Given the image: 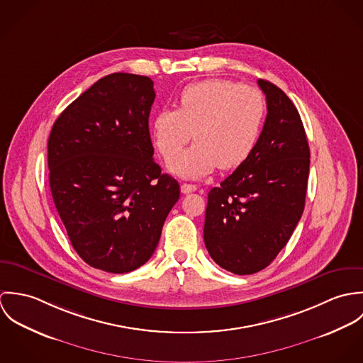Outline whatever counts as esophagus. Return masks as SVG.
Listing matches in <instances>:
<instances>
[{"label":"esophagus","mask_w":363,"mask_h":363,"mask_svg":"<svg viewBox=\"0 0 363 363\" xmlns=\"http://www.w3.org/2000/svg\"><path fill=\"white\" fill-rule=\"evenodd\" d=\"M180 189H182V193H183V194H189V193L196 191V190H197V186H196V184H190V183H183V184L180 186Z\"/></svg>","instance_id":"1"}]
</instances>
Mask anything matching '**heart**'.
<instances>
[{"label": "heart", "mask_w": 363, "mask_h": 363, "mask_svg": "<svg viewBox=\"0 0 363 363\" xmlns=\"http://www.w3.org/2000/svg\"><path fill=\"white\" fill-rule=\"evenodd\" d=\"M265 117V101L259 89L229 79H204L187 85L176 110H160L152 120L156 150L170 159L189 140L198 143L174 156L169 169L183 177H200L216 166H240L253 152Z\"/></svg>", "instance_id": "1"}]
</instances>
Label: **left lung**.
<instances>
[{"instance_id": "8db88e82", "label": "left lung", "mask_w": 363, "mask_h": 363, "mask_svg": "<svg viewBox=\"0 0 363 363\" xmlns=\"http://www.w3.org/2000/svg\"><path fill=\"white\" fill-rule=\"evenodd\" d=\"M267 117L250 156L208 193L204 242L236 275L264 269L291 239L305 209L311 151L299 111L277 85L259 79Z\"/></svg>"}]
</instances>
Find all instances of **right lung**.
<instances>
[{"label":"right lung","mask_w":363,"mask_h":363,"mask_svg":"<svg viewBox=\"0 0 363 363\" xmlns=\"http://www.w3.org/2000/svg\"><path fill=\"white\" fill-rule=\"evenodd\" d=\"M148 77L101 78L55 120L48 144L52 200L72 247L86 264L113 274L144 265L179 183L154 160Z\"/></svg>","instance_id":"1"}]
</instances>
